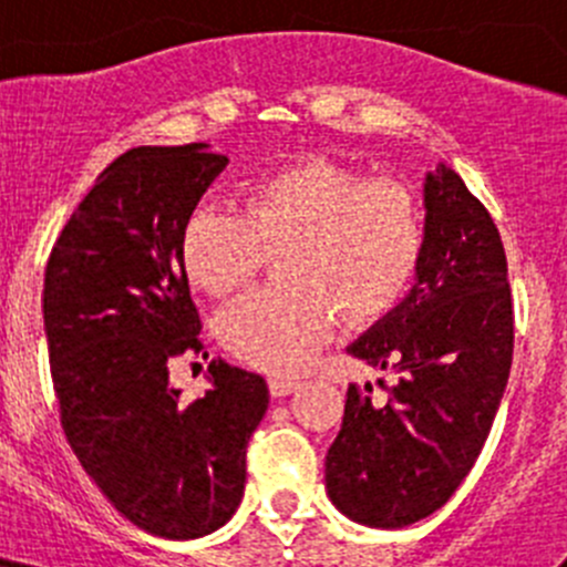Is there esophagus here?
<instances>
[{"instance_id": "obj_1", "label": "esophagus", "mask_w": 567, "mask_h": 567, "mask_svg": "<svg viewBox=\"0 0 567 567\" xmlns=\"http://www.w3.org/2000/svg\"><path fill=\"white\" fill-rule=\"evenodd\" d=\"M301 381L299 379H290V375H271L268 379V392H271V398H288L290 392L299 390Z\"/></svg>"}]
</instances>
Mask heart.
<instances>
[{"mask_svg": "<svg viewBox=\"0 0 567 567\" xmlns=\"http://www.w3.org/2000/svg\"><path fill=\"white\" fill-rule=\"evenodd\" d=\"M427 244L425 205L411 188L307 158L249 183L241 210L199 199L177 255L188 282L214 299L241 293L282 257V288L221 312L219 337L249 368L296 373L340 316L359 329L390 318L414 290Z\"/></svg>", "mask_w": 567, "mask_h": 567, "instance_id": "obj_1", "label": "heart"}]
</instances>
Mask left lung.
<instances>
[{"mask_svg": "<svg viewBox=\"0 0 567 567\" xmlns=\"http://www.w3.org/2000/svg\"><path fill=\"white\" fill-rule=\"evenodd\" d=\"M431 244L409 299L348 348L392 384L348 386L326 488L348 518L398 529L436 513L472 472L513 364L499 230L453 169L427 175Z\"/></svg>", "mask_w": 567, "mask_h": 567, "instance_id": "8db88e82", "label": "left lung"}]
</instances>
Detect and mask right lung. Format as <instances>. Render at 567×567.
Segmentation results:
<instances>
[{
  "mask_svg": "<svg viewBox=\"0 0 567 567\" xmlns=\"http://www.w3.org/2000/svg\"><path fill=\"white\" fill-rule=\"evenodd\" d=\"M225 164L203 142L123 153L45 262V340L68 444L131 524L169 540L230 522L268 409L262 375L221 359L192 403L169 384L175 359L203 351L181 227Z\"/></svg>",
  "mask_w": 567,
  "mask_h": 567,
  "instance_id": "add662e5",
  "label": "right lung"
}]
</instances>
